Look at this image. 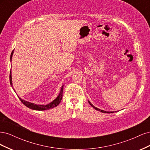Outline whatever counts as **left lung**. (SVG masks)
Masks as SVG:
<instances>
[{"label": "left lung", "mask_w": 150, "mask_h": 150, "mask_svg": "<svg viewBox=\"0 0 150 150\" xmlns=\"http://www.w3.org/2000/svg\"><path fill=\"white\" fill-rule=\"evenodd\" d=\"M88 102H89V103L90 104V105H91V106L93 107V108H94L95 110H98V111H101V112H104V113H112V112H114L113 111H111V112H109V111H104V110H99V108H96V107H94L93 104L91 103L89 101H88Z\"/></svg>", "instance_id": "left-lung-1"}]
</instances>
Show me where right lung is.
Here are the masks:
<instances>
[{
	"mask_svg": "<svg viewBox=\"0 0 150 150\" xmlns=\"http://www.w3.org/2000/svg\"><path fill=\"white\" fill-rule=\"evenodd\" d=\"M13 51H12V53H11V61H12V55H13ZM9 79H10V83L11 85L12 86V88H13V86H12V76H11V72H10V76H9ZM13 91H15L14 89H13ZM62 91H63V86H62V88L61 89V91L59 94L58 95V96L54 99L53 101H52L51 103H49L47 105H38V104H35L34 103H30L28 101H26L24 99H22L21 98H19L20 100L21 101V102L23 103L25 106H27L28 108L31 109V110H38V111H44V110H49V109H51L53 108L54 107L57 106L60 103L61 99L62 98Z\"/></svg>",
	"mask_w": 150,
	"mask_h": 150,
	"instance_id": "add662e5",
	"label": "right lung"
}]
</instances>
